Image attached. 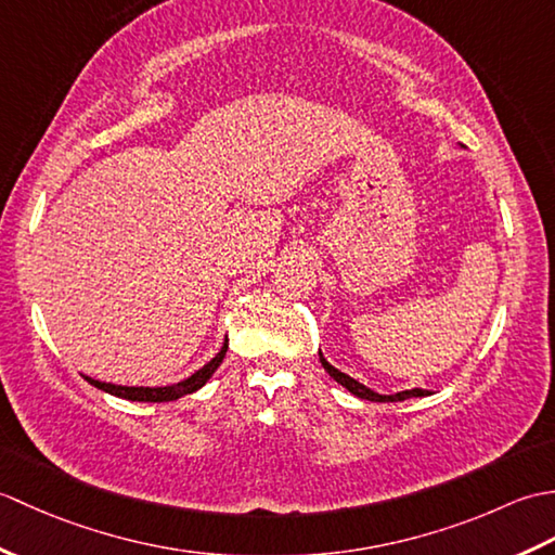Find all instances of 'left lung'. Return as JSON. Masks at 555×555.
I'll list each match as a JSON object with an SVG mask.
<instances>
[{"mask_svg": "<svg viewBox=\"0 0 555 555\" xmlns=\"http://www.w3.org/2000/svg\"><path fill=\"white\" fill-rule=\"evenodd\" d=\"M320 362H322V367L328 372V376H332L334 382H338L340 386L348 388V391H350L352 396H358V398H362V400H372V403H398V400H405V398H422V396H429L427 391H424V388H410V391H400V393H391V396L376 393V391H372V388H367L364 384H360L358 379H352V376H348L346 372L336 370L334 364L328 362V360L322 356V350H320Z\"/></svg>", "mask_w": 555, "mask_h": 555, "instance_id": "1", "label": "left lung"}]
</instances>
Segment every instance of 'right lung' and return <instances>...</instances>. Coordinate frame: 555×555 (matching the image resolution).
I'll return each mask as SVG.
<instances>
[{
  "mask_svg": "<svg viewBox=\"0 0 555 555\" xmlns=\"http://www.w3.org/2000/svg\"><path fill=\"white\" fill-rule=\"evenodd\" d=\"M227 350H229V338H223V344H221L217 356L211 358L205 364V367H199L197 372H193L191 376H188V379H183L179 384H169V386H121V384L90 379V376H86V382L92 384L95 388H100V391H104V393L124 398V400H135V403H169V400H179L183 396L195 393L197 388H203L209 382V376L217 372L223 356H227Z\"/></svg>",
  "mask_w": 555,
  "mask_h": 555,
  "instance_id": "obj_1",
  "label": "right lung"
}]
</instances>
